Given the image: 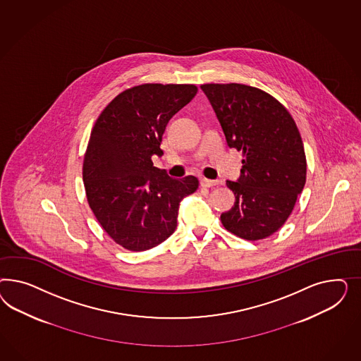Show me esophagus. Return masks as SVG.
I'll use <instances>...</instances> for the list:
<instances>
[{
	"mask_svg": "<svg viewBox=\"0 0 361 361\" xmlns=\"http://www.w3.org/2000/svg\"><path fill=\"white\" fill-rule=\"evenodd\" d=\"M200 183H201V185L207 186V188H210V186H216L219 185V184H222V181H219V180H209V178H205V177H202V178L200 180Z\"/></svg>",
	"mask_w": 361,
	"mask_h": 361,
	"instance_id": "1",
	"label": "esophagus"
}]
</instances>
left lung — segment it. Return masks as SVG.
Wrapping results in <instances>:
<instances>
[{
  "label": "left lung",
  "instance_id": "8db88e82",
  "mask_svg": "<svg viewBox=\"0 0 361 361\" xmlns=\"http://www.w3.org/2000/svg\"><path fill=\"white\" fill-rule=\"evenodd\" d=\"M230 148L243 152L240 178L226 181L234 207L221 214L225 229L247 240L271 235L291 214L306 184L305 147L295 121L259 88L202 85Z\"/></svg>",
  "mask_w": 361,
  "mask_h": 361
}]
</instances>
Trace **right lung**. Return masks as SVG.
Returning <instances> with one entry per match:
<instances>
[{"label":"right lung","instance_id":"right-lung-1","mask_svg":"<svg viewBox=\"0 0 361 361\" xmlns=\"http://www.w3.org/2000/svg\"><path fill=\"white\" fill-rule=\"evenodd\" d=\"M197 94L195 85L147 83L123 91L95 123L83 163L88 205L112 240L131 252L164 242L195 176L172 178L153 166L168 121Z\"/></svg>","mask_w":361,"mask_h":361}]
</instances>
